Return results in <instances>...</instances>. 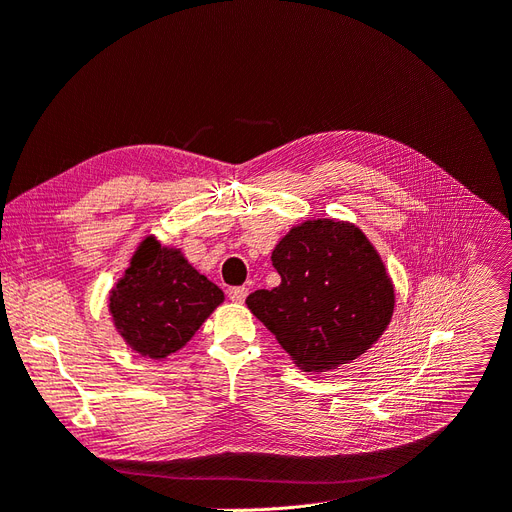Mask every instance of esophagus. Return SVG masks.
<instances>
[{
	"instance_id": "obj_1",
	"label": "esophagus",
	"mask_w": 512,
	"mask_h": 512,
	"mask_svg": "<svg viewBox=\"0 0 512 512\" xmlns=\"http://www.w3.org/2000/svg\"><path fill=\"white\" fill-rule=\"evenodd\" d=\"M227 295H230V299L234 301V304H242V301L246 299V295H249V291H246L244 287H234L227 291Z\"/></svg>"
}]
</instances>
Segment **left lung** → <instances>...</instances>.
<instances>
[{"label":"left lung","mask_w":512,"mask_h":512,"mask_svg":"<svg viewBox=\"0 0 512 512\" xmlns=\"http://www.w3.org/2000/svg\"><path fill=\"white\" fill-rule=\"evenodd\" d=\"M280 285L246 297L293 363L323 373L365 354L390 325L394 287L369 238L348 221L310 219L272 251Z\"/></svg>","instance_id":"obj_1"}]
</instances>
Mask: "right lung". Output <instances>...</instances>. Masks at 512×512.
<instances>
[{
  "instance_id": "add662e5",
  "label": "right lung",
  "mask_w": 512,
  "mask_h": 512,
  "mask_svg": "<svg viewBox=\"0 0 512 512\" xmlns=\"http://www.w3.org/2000/svg\"><path fill=\"white\" fill-rule=\"evenodd\" d=\"M223 291L200 274L179 249L147 236L109 293V312L124 342L141 356L166 358L181 350Z\"/></svg>"
}]
</instances>
